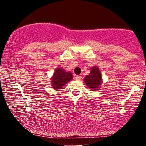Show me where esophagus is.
<instances>
[{"instance_id":"obj_1","label":"esophagus","mask_w":146,"mask_h":146,"mask_svg":"<svg viewBox=\"0 0 146 146\" xmlns=\"http://www.w3.org/2000/svg\"><path fill=\"white\" fill-rule=\"evenodd\" d=\"M82 77L80 76V75H77V76H75V80H80L82 79Z\"/></svg>"}]
</instances>
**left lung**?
Here are the masks:
<instances>
[{
  "label": "left lung",
  "mask_w": 146,
  "mask_h": 146,
  "mask_svg": "<svg viewBox=\"0 0 146 146\" xmlns=\"http://www.w3.org/2000/svg\"><path fill=\"white\" fill-rule=\"evenodd\" d=\"M84 80L86 86L91 90H99L98 88L100 87L102 82V73L100 68L96 66L92 67L90 74L86 75Z\"/></svg>",
  "instance_id": "1"
}]
</instances>
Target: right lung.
Wrapping results in <instances>:
<instances>
[{
    "mask_svg": "<svg viewBox=\"0 0 146 146\" xmlns=\"http://www.w3.org/2000/svg\"><path fill=\"white\" fill-rule=\"evenodd\" d=\"M73 78L71 73L64 71L63 68H57L51 78V86L53 88L58 90L66 84V83L72 80Z\"/></svg>",
    "mask_w": 146,
    "mask_h": 146,
    "instance_id": "right-lung-1",
    "label": "right lung"
}]
</instances>
